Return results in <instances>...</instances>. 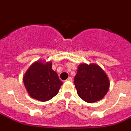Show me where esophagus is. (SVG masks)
<instances>
[{"label": "esophagus", "mask_w": 131, "mask_h": 131, "mask_svg": "<svg viewBox=\"0 0 131 131\" xmlns=\"http://www.w3.org/2000/svg\"><path fill=\"white\" fill-rule=\"evenodd\" d=\"M66 81H72V77H68Z\"/></svg>", "instance_id": "esophagus-1"}]
</instances>
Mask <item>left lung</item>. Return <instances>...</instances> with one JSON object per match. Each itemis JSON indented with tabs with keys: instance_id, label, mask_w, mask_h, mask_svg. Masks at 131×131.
Instances as JSON below:
<instances>
[{
	"instance_id": "obj_1",
	"label": "left lung",
	"mask_w": 131,
	"mask_h": 131,
	"mask_svg": "<svg viewBox=\"0 0 131 131\" xmlns=\"http://www.w3.org/2000/svg\"><path fill=\"white\" fill-rule=\"evenodd\" d=\"M77 92L83 101L94 103L103 99L110 87L106 72L96 63H81L74 77Z\"/></svg>"
}]
</instances>
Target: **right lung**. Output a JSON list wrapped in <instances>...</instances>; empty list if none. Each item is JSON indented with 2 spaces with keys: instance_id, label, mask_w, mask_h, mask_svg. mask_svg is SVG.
I'll use <instances>...</instances> for the list:
<instances>
[{
  "instance_id": "right-lung-1",
  "label": "right lung",
  "mask_w": 131,
  "mask_h": 131,
  "mask_svg": "<svg viewBox=\"0 0 131 131\" xmlns=\"http://www.w3.org/2000/svg\"><path fill=\"white\" fill-rule=\"evenodd\" d=\"M52 62L42 60L33 63L23 76V83L30 97L47 102L57 95L63 82L52 69Z\"/></svg>"
}]
</instances>
